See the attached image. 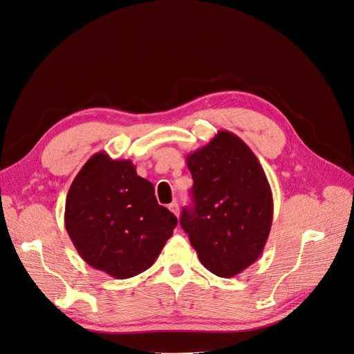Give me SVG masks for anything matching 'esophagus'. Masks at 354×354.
<instances>
[{
    "label": "esophagus",
    "mask_w": 354,
    "mask_h": 354,
    "mask_svg": "<svg viewBox=\"0 0 354 354\" xmlns=\"http://www.w3.org/2000/svg\"><path fill=\"white\" fill-rule=\"evenodd\" d=\"M168 207H169V210L172 212V214H174L175 216H179V205H178L176 202H172Z\"/></svg>",
    "instance_id": "1"
}]
</instances>
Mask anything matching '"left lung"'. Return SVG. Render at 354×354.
I'll list each match as a JSON object with an SVG mask.
<instances>
[{
  "mask_svg": "<svg viewBox=\"0 0 354 354\" xmlns=\"http://www.w3.org/2000/svg\"><path fill=\"white\" fill-rule=\"evenodd\" d=\"M186 163L192 206L182 210L180 226L209 272L236 276L257 261L270 233L273 199L262 165L229 131H219Z\"/></svg>",
  "mask_w": 354,
  "mask_h": 354,
  "instance_id": "left-lung-1",
  "label": "left lung"
}]
</instances>
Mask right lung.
<instances>
[{"mask_svg": "<svg viewBox=\"0 0 354 354\" xmlns=\"http://www.w3.org/2000/svg\"><path fill=\"white\" fill-rule=\"evenodd\" d=\"M64 221L84 261L115 279L149 269L178 223L131 160L105 152L92 155L75 176Z\"/></svg>", "mask_w": 354, "mask_h": 354, "instance_id": "right-lung-1", "label": "right lung"}]
</instances>
